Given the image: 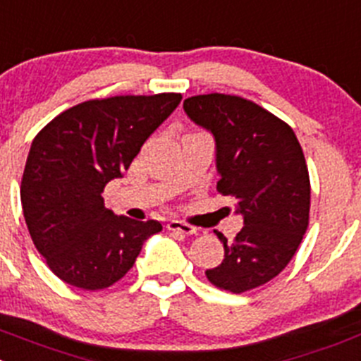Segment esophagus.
<instances>
[{"mask_svg":"<svg viewBox=\"0 0 361 361\" xmlns=\"http://www.w3.org/2000/svg\"><path fill=\"white\" fill-rule=\"evenodd\" d=\"M167 230L176 231V233H181V235H196L197 233V228L190 226V224H187V222L176 221V219H173V221L167 222Z\"/></svg>","mask_w":361,"mask_h":361,"instance_id":"esophagus-1","label":"esophagus"}]
</instances>
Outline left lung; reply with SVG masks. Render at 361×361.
I'll list each match as a JSON object with an SVG mask.
<instances>
[{
	"label": "left lung",
	"mask_w": 361,
	"mask_h": 361,
	"mask_svg": "<svg viewBox=\"0 0 361 361\" xmlns=\"http://www.w3.org/2000/svg\"><path fill=\"white\" fill-rule=\"evenodd\" d=\"M183 109L214 135L217 190L233 197L244 217L233 242L215 231L224 260L208 269V281L233 294L262 287L287 267L308 228L310 176L301 144L285 121L240 96H192Z\"/></svg>",
	"instance_id": "1"
}]
</instances>
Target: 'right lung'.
I'll use <instances>...</instances> for the list:
<instances>
[{
	"label": "right lung",
	"instance_id": "obj_1",
	"mask_svg": "<svg viewBox=\"0 0 361 361\" xmlns=\"http://www.w3.org/2000/svg\"><path fill=\"white\" fill-rule=\"evenodd\" d=\"M180 101L174 92L90 99L37 133L23 173V214L37 251L62 281L83 290L110 287L161 231L158 221L114 215L101 194Z\"/></svg>",
	"mask_w": 361,
	"mask_h": 361
}]
</instances>
